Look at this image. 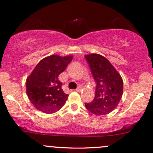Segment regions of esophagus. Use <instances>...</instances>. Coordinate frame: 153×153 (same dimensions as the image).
I'll list each match as a JSON object with an SVG mask.
<instances>
[{
  "label": "esophagus",
  "mask_w": 153,
  "mask_h": 153,
  "mask_svg": "<svg viewBox=\"0 0 153 153\" xmlns=\"http://www.w3.org/2000/svg\"><path fill=\"white\" fill-rule=\"evenodd\" d=\"M81 90H82V87L79 86V87H78V88H76V90H76L77 92H80Z\"/></svg>",
  "instance_id": "esophagus-1"
}]
</instances>
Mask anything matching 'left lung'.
<instances>
[{"instance_id":"obj_1","label":"left lung","mask_w":153,"mask_h":153,"mask_svg":"<svg viewBox=\"0 0 153 153\" xmlns=\"http://www.w3.org/2000/svg\"><path fill=\"white\" fill-rule=\"evenodd\" d=\"M96 82L93 101L85 103L89 111L97 116L111 112L120 102L123 94V80L114 67L100 54L85 56Z\"/></svg>"}]
</instances>
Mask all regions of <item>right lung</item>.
<instances>
[{"instance_id":"1","label":"right lung","mask_w":153,"mask_h":153,"mask_svg":"<svg viewBox=\"0 0 153 153\" xmlns=\"http://www.w3.org/2000/svg\"><path fill=\"white\" fill-rule=\"evenodd\" d=\"M72 56L52 55L40 61L27 79L26 90L30 102L46 114H52L63 107L68 94L62 90L59 75L72 61Z\"/></svg>"}]
</instances>
